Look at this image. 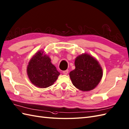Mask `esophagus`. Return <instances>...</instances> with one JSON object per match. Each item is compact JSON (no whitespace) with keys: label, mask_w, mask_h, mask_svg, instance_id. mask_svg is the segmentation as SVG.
Masks as SVG:
<instances>
[{"label":"esophagus","mask_w":129,"mask_h":129,"mask_svg":"<svg viewBox=\"0 0 129 129\" xmlns=\"http://www.w3.org/2000/svg\"><path fill=\"white\" fill-rule=\"evenodd\" d=\"M68 72H69V70H68L63 71V74H65V75H67V74H68Z\"/></svg>","instance_id":"esophagus-1"}]
</instances>
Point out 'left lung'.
I'll list each match as a JSON object with an SVG mask.
<instances>
[{
	"label": "left lung",
	"mask_w": 129,
	"mask_h": 129,
	"mask_svg": "<svg viewBox=\"0 0 129 129\" xmlns=\"http://www.w3.org/2000/svg\"><path fill=\"white\" fill-rule=\"evenodd\" d=\"M75 69L69 74L73 85L82 91L93 89L103 76L102 69L98 61L92 56L85 53L75 59Z\"/></svg>",
	"instance_id": "8db88e82"
}]
</instances>
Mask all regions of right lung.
<instances>
[{
  "label": "right lung",
  "instance_id": "1",
  "mask_svg": "<svg viewBox=\"0 0 129 129\" xmlns=\"http://www.w3.org/2000/svg\"><path fill=\"white\" fill-rule=\"evenodd\" d=\"M50 61L49 56L44 51H38L33 56L27 67V73L33 85L39 88H47L57 80L60 73Z\"/></svg>",
  "mask_w": 129,
  "mask_h": 129
}]
</instances>
